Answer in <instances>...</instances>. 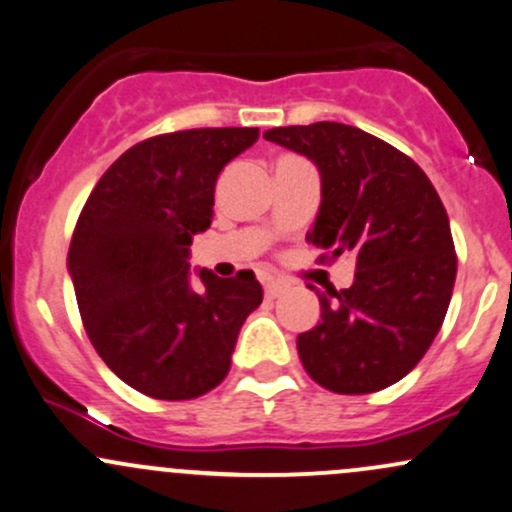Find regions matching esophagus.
<instances>
[{
    "mask_svg": "<svg viewBox=\"0 0 512 512\" xmlns=\"http://www.w3.org/2000/svg\"><path fill=\"white\" fill-rule=\"evenodd\" d=\"M284 289V284L274 277H265V294L267 297H279Z\"/></svg>",
    "mask_w": 512,
    "mask_h": 512,
    "instance_id": "esophagus-1",
    "label": "esophagus"
}]
</instances>
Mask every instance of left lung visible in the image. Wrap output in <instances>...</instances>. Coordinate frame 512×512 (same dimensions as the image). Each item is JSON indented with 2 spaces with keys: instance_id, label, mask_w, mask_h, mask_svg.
Instances as JSON below:
<instances>
[{
  "instance_id": "8db88e82",
  "label": "left lung",
  "mask_w": 512,
  "mask_h": 512,
  "mask_svg": "<svg viewBox=\"0 0 512 512\" xmlns=\"http://www.w3.org/2000/svg\"><path fill=\"white\" fill-rule=\"evenodd\" d=\"M265 139L319 169L311 245L331 260L355 257L351 287L316 289L321 321L297 336L306 373L341 395L397 383L432 346L454 292L456 252L439 193L410 157L358 127H274Z\"/></svg>"
}]
</instances>
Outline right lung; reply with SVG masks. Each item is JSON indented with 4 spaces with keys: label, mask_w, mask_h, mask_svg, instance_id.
I'll use <instances>...</instances> for the list:
<instances>
[{
    "label": "right lung",
    "mask_w": 512,
    "mask_h": 512,
    "mask_svg": "<svg viewBox=\"0 0 512 512\" xmlns=\"http://www.w3.org/2000/svg\"><path fill=\"white\" fill-rule=\"evenodd\" d=\"M257 127L186 129L127 149L85 201L68 250L95 351L154 400H193L223 383L240 326L262 304L250 270H196L191 240L211 228L215 181Z\"/></svg>",
    "instance_id": "right-lung-1"
}]
</instances>
